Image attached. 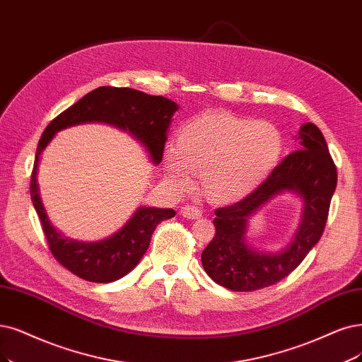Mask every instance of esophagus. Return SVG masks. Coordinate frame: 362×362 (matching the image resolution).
<instances>
[{"instance_id": "obj_1", "label": "esophagus", "mask_w": 362, "mask_h": 362, "mask_svg": "<svg viewBox=\"0 0 362 362\" xmlns=\"http://www.w3.org/2000/svg\"><path fill=\"white\" fill-rule=\"evenodd\" d=\"M180 215L186 219H198L199 216L203 215V211L199 210L197 206H192V204H186L180 209Z\"/></svg>"}]
</instances>
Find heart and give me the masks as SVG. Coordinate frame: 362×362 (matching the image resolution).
I'll return each instance as SVG.
<instances>
[{
	"label": "heart",
	"mask_w": 362,
	"mask_h": 362,
	"mask_svg": "<svg viewBox=\"0 0 362 362\" xmlns=\"http://www.w3.org/2000/svg\"><path fill=\"white\" fill-rule=\"evenodd\" d=\"M284 136L265 120L210 112L185 124L174 149L164 153L167 177L180 189L202 174V189L213 203L228 204L262 185L284 155Z\"/></svg>",
	"instance_id": "heart-1"
}]
</instances>
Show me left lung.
Instances as JSON below:
<instances>
[{
	"label": "left lung",
	"instance_id": "left-lung-1",
	"mask_svg": "<svg viewBox=\"0 0 362 362\" xmlns=\"http://www.w3.org/2000/svg\"><path fill=\"white\" fill-rule=\"evenodd\" d=\"M297 137V136H296ZM289 153L258 188L240 202L215 210V237L202 253L206 273L235 292L272 286L289 276L322 237L337 186V168L322 132L307 122ZM291 190L303 198V218L293 242L277 254L255 252L245 245L247 219L274 194Z\"/></svg>",
	"mask_w": 362,
	"mask_h": 362
}]
</instances>
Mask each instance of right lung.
<instances>
[{
    "instance_id": "right-lung-1",
    "label": "right lung",
    "mask_w": 362,
    "mask_h": 362,
    "mask_svg": "<svg viewBox=\"0 0 362 362\" xmlns=\"http://www.w3.org/2000/svg\"><path fill=\"white\" fill-rule=\"evenodd\" d=\"M177 104L159 95L131 88L101 86L58 115L46 127L37 146L30 194L46 237L49 250L64 269L95 284H109L128 274L149 247L156 225L173 218V209L140 207L119 233L95 243H78L62 237L50 225L38 195V159L55 132L83 122H105L128 129L149 151L155 164L163 160L167 129Z\"/></svg>"
}]
</instances>
